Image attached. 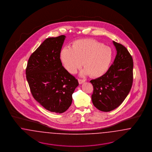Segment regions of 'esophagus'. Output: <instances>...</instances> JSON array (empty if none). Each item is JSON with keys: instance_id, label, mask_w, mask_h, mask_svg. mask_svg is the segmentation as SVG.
I'll return each instance as SVG.
<instances>
[{"instance_id": "34e87169", "label": "esophagus", "mask_w": 152, "mask_h": 152, "mask_svg": "<svg viewBox=\"0 0 152 152\" xmlns=\"http://www.w3.org/2000/svg\"><path fill=\"white\" fill-rule=\"evenodd\" d=\"M78 81H79L80 84H81L86 81V80L78 79Z\"/></svg>"}]
</instances>
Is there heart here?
<instances>
[{"label":"heart","instance_id":"heart-1","mask_svg":"<svg viewBox=\"0 0 152 152\" xmlns=\"http://www.w3.org/2000/svg\"><path fill=\"white\" fill-rule=\"evenodd\" d=\"M113 57L110 48L92 39L75 41L72 48L65 47L60 52V59L65 69L76 73L82 64L85 68L82 75L99 77L107 72Z\"/></svg>","mask_w":152,"mask_h":152}]
</instances>
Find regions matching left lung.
Instances as JSON below:
<instances>
[{"mask_svg": "<svg viewBox=\"0 0 152 152\" xmlns=\"http://www.w3.org/2000/svg\"><path fill=\"white\" fill-rule=\"evenodd\" d=\"M117 55L104 75L90 81L94 87L92 100L102 112H110L120 106L130 92L133 83V61L128 50L113 41Z\"/></svg>", "mask_w": 152, "mask_h": 152, "instance_id": "8db88e82", "label": "left lung"}]
</instances>
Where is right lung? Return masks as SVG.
Returning <instances> with one entry per match:
<instances>
[{
  "label": "right lung",
  "mask_w": 152,
  "mask_h": 152,
  "mask_svg": "<svg viewBox=\"0 0 152 152\" xmlns=\"http://www.w3.org/2000/svg\"><path fill=\"white\" fill-rule=\"evenodd\" d=\"M65 35L46 39L28 61L26 78L34 98L51 112L61 113L71 106L79 86L60 60Z\"/></svg>",
  "instance_id": "1"
}]
</instances>
